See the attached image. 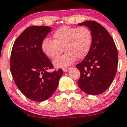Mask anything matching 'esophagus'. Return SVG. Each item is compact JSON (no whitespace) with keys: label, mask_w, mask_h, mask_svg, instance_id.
<instances>
[{"label":"esophagus","mask_w":127,"mask_h":127,"mask_svg":"<svg viewBox=\"0 0 127 127\" xmlns=\"http://www.w3.org/2000/svg\"><path fill=\"white\" fill-rule=\"evenodd\" d=\"M70 69V68H63V71H64V72H66V71H68Z\"/></svg>","instance_id":"obj_1"}]
</instances>
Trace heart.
<instances>
[{"instance_id":"b5f03b06","label":"heart","mask_w":127,"mask_h":127,"mask_svg":"<svg viewBox=\"0 0 127 127\" xmlns=\"http://www.w3.org/2000/svg\"><path fill=\"white\" fill-rule=\"evenodd\" d=\"M53 40L45 38L41 43V49L46 57L54 59L64 50L66 53L56 59V68H65L78 59H83L89 53L93 43V35L87 27H71L64 26L53 34Z\"/></svg>"}]
</instances>
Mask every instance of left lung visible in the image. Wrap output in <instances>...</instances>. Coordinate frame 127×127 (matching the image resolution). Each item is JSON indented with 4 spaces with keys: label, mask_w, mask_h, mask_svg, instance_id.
<instances>
[{
    "label": "left lung",
    "mask_w": 127,
    "mask_h": 127,
    "mask_svg": "<svg viewBox=\"0 0 127 127\" xmlns=\"http://www.w3.org/2000/svg\"><path fill=\"white\" fill-rule=\"evenodd\" d=\"M93 35V43L89 54L76 65L81 76L78 84L90 95L102 94L111 86L116 76L118 53L114 40L103 26L94 21H85Z\"/></svg>",
    "instance_id": "obj_1"
}]
</instances>
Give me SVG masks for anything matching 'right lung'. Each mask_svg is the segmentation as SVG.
Wrapping results in <instances>:
<instances>
[{
    "mask_svg": "<svg viewBox=\"0 0 127 127\" xmlns=\"http://www.w3.org/2000/svg\"><path fill=\"white\" fill-rule=\"evenodd\" d=\"M51 31L48 26H31L23 31L13 46L10 69L14 81L26 96L43 101L54 94L63 74L62 69L47 71L53 65L41 49V43Z\"/></svg>",
    "mask_w": 127,
    "mask_h": 127,
    "instance_id": "1",
    "label": "right lung"
}]
</instances>
